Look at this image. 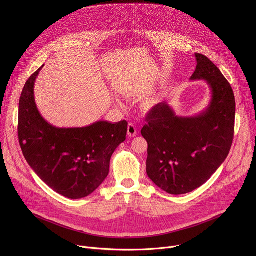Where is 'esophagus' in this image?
I'll list each match as a JSON object with an SVG mask.
<instances>
[{
	"mask_svg": "<svg viewBox=\"0 0 256 256\" xmlns=\"http://www.w3.org/2000/svg\"><path fill=\"white\" fill-rule=\"evenodd\" d=\"M136 134H138V130H136V126L132 124H130L128 126V136L130 138H134V136H136Z\"/></svg>",
	"mask_w": 256,
	"mask_h": 256,
	"instance_id": "1",
	"label": "esophagus"
}]
</instances>
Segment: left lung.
Instances as JSON below:
<instances>
[{"label":"left lung","instance_id":"obj_1","mask_svg":"<svg viewBox=\"0 0 256 256\" xmlns=\"http://www.w3.org/2000/svg\"><path fill=\"white\" fill-rule=\"evenodd\" d=\"M190 80L210 86V104L196 116H176L167 102L147 116L142 136L148 142L147 174L170 194H184L202 186L226 160L234 138L236 103L231 85L206 56Z\"/></svg>","mask_w":256,"mask_h":256}]
</instances>
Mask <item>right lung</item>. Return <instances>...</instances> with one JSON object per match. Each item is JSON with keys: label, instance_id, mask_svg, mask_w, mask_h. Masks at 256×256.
I'll list each match as a JSON object with an SVG mask.
<instances>
[{"label": "right lung", "instance_id": "add662e5", "mask_svg": "<svg viewBox=\"0 0 256 256\" xmlns=\"http://www.w3.org/2000/svg\"><path fill=\"white\" fill-rule=\"evenodd\" d=\"M42 66L30 76L21 93V150L29 166L52 190L68 198H83L107 177L112 154L126 140L128 122L99 120L85 128H68L48 124L34 99V83Z\"/></svg>", "mask_w": 256, "mask_h": 256}]
</instances>
